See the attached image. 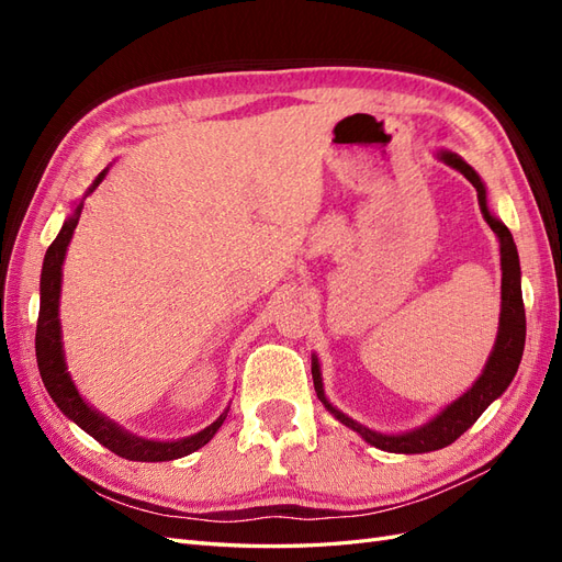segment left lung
Masks as SVG:
<instances>
[{
	"mask_svg": "<svg viewBox=\"0 0 562 562\" xmlns=\"http://www.w3.org/2000/svg\"><path fill=\"white\" fill-rule=\"evenodd\" d=\"M436 159L454 168V171L462 173L475 187V192H479L481 211L487 220L490 229L495 232L499 239V255H502L499 328H497L495 347H492L479 380H475L462 396L448 403L438 415H434L427 424H422V427L411 429V431H401V434H386V431L370 429V427H366V424L345 415L342 411H337V407L328 401L326 389H323L318 359L316 356H312L314 389H316V396L323 403V407H326V411L337 422H342L345 427L359 434L366 443L375 446L384 452H396V454L434 452V450H440V448L454 443V440L485 413V407L492 401H497L506 391V386L512 384V380L518 372L520 359H522V349H525V307H522V291H520V260H518L514 236L499 217L492 215V211L487 206V190H485L481 176L475 173L462 157L454 155V151H450V149H438Z\"/></svg>",
	"mask_w": 562,
	"mask_h": 562,
	"instance_id": "8db88e82",
	"label": "left lung"
}]
</instances>
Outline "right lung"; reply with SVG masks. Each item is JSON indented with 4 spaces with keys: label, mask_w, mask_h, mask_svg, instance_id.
<instances>
[{
    "label": "right lung",
    "mask_w": 562,
    "mask_h": 562,
    "mask_svg": "<svg viewBox=\"0 0 562 562\" xmlns=\"http://www.w3.org/2000/svg\"><path fill=\"white\" fill-rule=\"evenodd\" d=\"M110 166L98 173V178L91 182L77 203L75 211L67 215L54 244L48 246L44 255V267H42V281H40V318H37V337H35V349H37V366L42 382L48 391V396L60 407V413L72 419L77 427H81L89 436H93L100 446H105L114 454L131 459V462H171V459H180L184 454H192L194 450L203 448L209 440L223 427V422L229 413L220 415L206 429L199 434L184 436L178 440H151L135 436L122 424H116L108 415L95 411L93 405L87 403L79 394V389L67 370L65 361V349H63V330H60V283H63V262L67 246L72 241V234L77 229L79 215L83 209V199L93 194L95 187L105 180Z\"/></svg>",
    "instance_id": "obj_1"
}]
</instances>
